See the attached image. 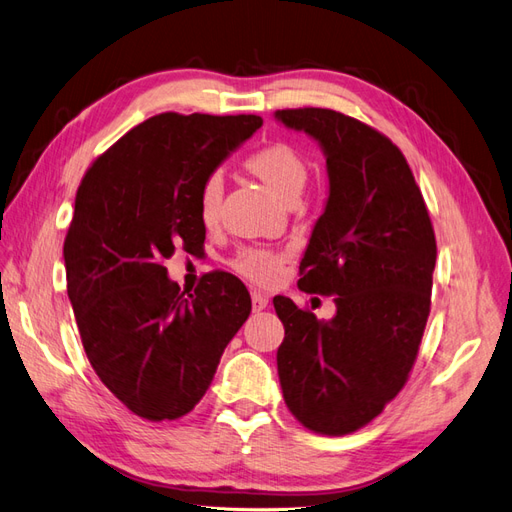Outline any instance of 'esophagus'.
<instances>
[{
    "instance_id": "34e87169",
    "label": "esophagus",
    "mask_w": 512,
    "mask_h": 512,
    "mask_svg": "<svg viewBox=\"0 0 512 512\" xmlns=\"http://www.w3.org/2000/svg\"><path fill=\"white\" fill-rule=\"evenodd\" d=\"M267 306H269V299H267L265 295H260V293H252V308H254V312L265 310Z\"/></svg>"
}]
</instances>
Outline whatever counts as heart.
I'll return each mask as SVG.
<instances>
[{
	"label": "heart",
	"mask_w": 512,
	"mask_h": 512,
	"mask_svg": "<svg viewBox=\"0 0 512 512\" xmlns=\"http://www.w3.org/2000/svg\"><path fill=\"white\" fill-rule=\"evenodd\" d=\"M245 168L284 204H295L310 178V165L306 157L288 144H271L258 150V153L245 161ZM222 198L224 176L213 172L211 176H206L198 196V215L202 226H217L219 215H222ZM282 260L284 254L280 252L260 250V247H243L232 258V269L258 286H269L278 280Z\"/></svg>",
	"instance_id": "heart-1"
}]
</instances>
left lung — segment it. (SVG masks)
<instances>
[{"label": "left lung", "mask_w": 512, "mask_h": 512, "mask_svg": "<svg viewBox=\"0 0 512 512\" xmlns=\"http://www.w3.org/2000/svg\"><path fill=\"white\" fill-rule=\"evenodd\" d=\"M321 146L329 193L301 258L299 288L336 295L319 321L273 297L284 323L278 375L286 407L314 433L347 435L403 390L431 310L435 232L403 153L334 109H278Z\"/></svg>", "instance_id": "obj_1"}]
</instances>
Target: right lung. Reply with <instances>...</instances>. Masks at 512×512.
<instances>
[{
  "instance_id": "obj_1",
  "label": "right lung",
  "mask_w": 512,
  "mask_h": 512,
  "mask_svg": "<svg viewBox=\"0 0 512 512\" xmlns=\"http://www.w3.org/2000/svg\"><path fill=\"white\" fill-rule=\"evenodd\" d=\"M260 127V116H153L77 189L64 241L68 299L94 372L135 416L176 420L196 407L252 312L234 275H204L185 295L163 260L202 250V183Z\"/></svg>"
}]
</instances>
